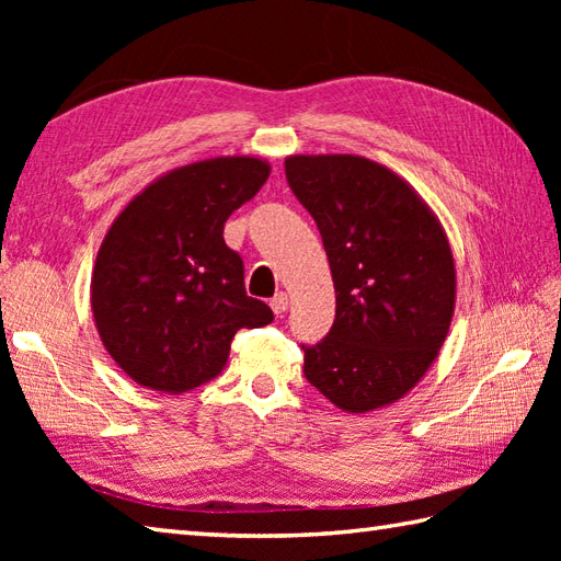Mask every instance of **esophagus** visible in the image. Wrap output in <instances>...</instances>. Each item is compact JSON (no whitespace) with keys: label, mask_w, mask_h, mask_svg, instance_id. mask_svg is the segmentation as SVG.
Returning <instances> with one entry per match:
<instances>
[{"label":"esophagus","mask_w":561,"mask_h":561,"mask_svg":"<svg viewBox=\"0 0 561 561\" xmlns=\"http://www.w3.org/2000/svg\"><path fill=\"white\" fill-rule=\"evenodd\" d=\"M270 306H272V311H274V316H282L284 311H287L289 308V296L284 294V291H279L277 296H274V299L270 301Z\"/></svg>","instance_id":"esophagus-1"}]
</instances>
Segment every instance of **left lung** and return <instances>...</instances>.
<instances>
[{"instance_id":"8db88e82","label":"left lung","mask_w":561,"mask_h":561,"mask_svg":"<svg viewBox=\"0 0 561 561\" xmlns=\"http://www.w3.org/2000/svg\"><path fill=\"white\" fill-rule=\"evenodd\" d=\"M287 181L323 236L335 323L301 347L308 383L364 414L420 383L456 311L448 236L420 193L388 165L354 153H299Z\"/></svg>"}]
</instances>
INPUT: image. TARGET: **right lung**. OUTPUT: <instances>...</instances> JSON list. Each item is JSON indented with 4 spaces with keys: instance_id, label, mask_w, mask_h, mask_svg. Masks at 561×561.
<instances>
[{
    "instance_id": "obj_1",
    "label": "right lung",
    "mask_w": 561,
    "mask_h": 561,
    "mask_svg": "<svg viewBox=\"0 0 561 561\" xmlns=\"http://www.w3.org/2000/svg\"><path fill=\"white\" fill-rule=\"evenodd\" d=\"M257 157H217L151 181L117 214L91 274V311L105 352L149 390L181 396L229 359L241 328L272 323L250 299L243 260L224 224L265 185Z\"/></svg>"
}]
</instances>
